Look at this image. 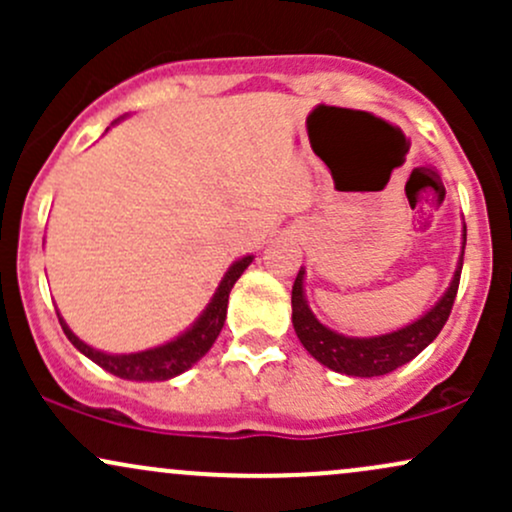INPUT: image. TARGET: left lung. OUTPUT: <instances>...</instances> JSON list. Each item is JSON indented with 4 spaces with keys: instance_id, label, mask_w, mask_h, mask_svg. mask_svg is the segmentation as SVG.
<instances>
[{
    "instance_id": "8db88e82",
    "label": "left lung",
    "mask_w": 512,
    "mask_h": 512,
    "mask_svg": "<svg viewBox=\"0 0 512 512\" xmlns=\"http://www.w3.org/2000/svg\"><path fill=\"white\" fill-rule=\"evenodd\" d=\"M464 245H467V226H462V250L455 274H452L450 286L438 298L436 305H431L419 320L409 322L395 332L378 334V337H349V334L334 332L327 325H322L310 310L308 298H305V267H301L296 281H293L291 308L293 330H296L305 351L322 366L334 370V373L351 375V378H378V375L392 373V370L409 363L438 337L448 322L457 286H460Z\"/></svg>"
}]
</instances>
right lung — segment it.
Returning <instances> with one entry per match:
<instances>
[{
  "instance_id": "right-lung-1",
  "label": "right lung",
  "mask_w": 512,
  "mask_h": 512,
  "mask_svg": "<svg viewBox=\"0 0 512 512\" xmlns=\"http://www.w3.org/2000/svg\"><path fill=\"white\" fill-rule=\"evenodd\" d=\"M108 132V129H105ZM255 260V255L240 257L228 267V272L223 274L219 289L214 291L207 308L202 310V315L187 327L185 332L178 334L170 342L154 346V349L137 351V354H108V351L93 349L86 342H81L76 334L69 330V325L60 317V325L67 339L76 349L81 351L86 358H91L93 363H98L103 370L117 375L122 380H137V383H154V380H170L175 375L185 373L187 368H192L207 351L214 346L216 337H219L223 322H226V310H228V293H231L233 284L240 279V274L250 267V262Z\"/></svg>"
}]
</instances>
